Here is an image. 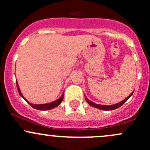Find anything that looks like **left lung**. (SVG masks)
<instances>
[{"label": "left lung", "mask_w": 150, "mask_h": 150, "mask_svg": "<svg viewBox=\"0 0 150 150\" xmlns=\"http://www.w3.org/2000/svg\"><path fill=\"white\" fill-rule=\"evenodd\" d=\"M133 93H134V91H133L132 93H131V94H130L129 96L126 98V99H124L123 101H122V102H119V103H117L115 104H112V105H102V104H95L94 102H91V101L89 100V99L86 97V95H85V99H86V102H88V104H90V105L92 106V107H95V108H97V109H99V110H115V109L118 108V107H121L122 104L125 103V102H126V101L128 100V99H129L131 96H132Z\"/></svg>", "instance_id": "obj_1"}]
</instances>
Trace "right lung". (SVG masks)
Returning a JSON list of instances; mask_svg holds the SVG:
<instances>
[{"label":"right lung","instance_id":"obj_1","mask_svg":"<svg viewBox=\"0 0 150 150\" xmlns=\"http://www.w3.org/2000/svg\"><path fill=\"white\" fill-rule=\"evenodd\" d=\"M16 88H17V90H18V92H19V93L20 94V96H22V98H23L24 99H25L26 102H28V101L26 100V99H25V97L23 96V95L22 94V93H21L20 91V89H19V86H18V83H17V81H16ZM63 98H64V93H62V95L61 97L59 98V99H58L57 100L54 101V102H51V103H48V104H31L30 103V102H28L29 104H30L31 105L32 107H33V108L36 109V110H51V109H53L54 108V107H57V106L59 105L60 103H61L62 102L63 100Z\"/></svg>","mask_w":150,"mask_h":150}]
</instances>
